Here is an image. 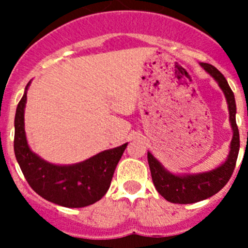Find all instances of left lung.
<instances>
[{"label": "left lung", "mask_w": 248, "mask_h": 248, "mask_svg": "<svg viewBox=\"0 0 248 248\" xmlns=\"http://www.w3.org/2000/svg\"><path fill=\"white\" fill-rule=\"evenodd\" d=\"M199 64L210 77L214 78L219 89L223 91L228 104L232 138L226 161L212 170L198 172V174H174L164 168L163 164L156 157H154L151 152H147L150 171L157 192L166 201L175 204H192V202H201L221 191L231 179L239 155L240 137L236 119H235L236 104H235L234 93L229 87L226 78L216 67L204 62H201Z\"/></svg>", "instance_id": "left-lung-1"}]
</instances>
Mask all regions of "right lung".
I'll return each instance as SVG.
<instances>
[{
	"mask_svg": "<svg viewBox=\"0 0 248 248\" xmlns=\"http://www.w3.org/2000/svg\"><path fill=\"white\" fill-rule=\"evenodd\" d=\"M30 84L31 81L25 87L14 120V152L25 179L42 198L61 206L84 207L98 202L109 189L128 142L104 150L79 163L60 166L46 161L32 151L26 139L25 107Z\"/></svg>",
	"mask_w": 248,
	"mask_h": 248,
	"instance_id": "add662e5",
	"label": "right lung"
}]
</instances>
